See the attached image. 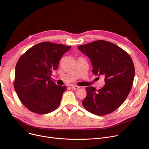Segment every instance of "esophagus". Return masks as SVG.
I'll use <instances>...</instances> for the list:
<instances>
[{"label": "esophagus", "instance_id": "34e87169", "mask_svg": "<svg viewBox=\"0 0 149 149\" xmlns=\"http://www.w3.org/2000/svg\"><path fill=\"white\" fill-rule=\"evenodd\" d=\"M71 88H72V89H74V90H77V89L80 88V87L79 86H77V85H72L71 86Z\"/></svg>", "mask_w": 149, "mask_h": 149}]
</instances>
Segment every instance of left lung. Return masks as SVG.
<instances>
[{"label": "left lung", "instance_id": "8db88e82", "mask_svg": "<svg viewBox=\"0 0 149 149\" xmlns=\"http://www.w3.org/2000/svg\"><path fill=\"white\" fill-rule=\"evenodd\" d=\"M77 48L90 58L92 73L104 77L105 83L99 90L87 87L82 105L89 112L100 116L113 112L123 104L133 86L135 69L130 56L118 45L104 40Z\"/></svg>", "mask_w": 149, "mask_h": 149}]
</instances>
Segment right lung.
<instances>
[{
  "mask_svg": "<svg viewBox=\"0 0 149 149\" xmlns=\"http://www.w3.org/2000/svg\"><path fill=\"white\" fill-rule=\"evenodd\" d=\"M70 46L42 42L32 47L19 58L13 85L19 100L30 111L45 114L60 105L65 86L57 85L51 79L61 56Z\"/></svg>",
  "mask_w": 149,
  "mask_h": 149,
  "instance_id": "right-lung-1",
  "label": "right lung"
}]
</instances>
